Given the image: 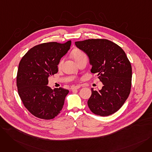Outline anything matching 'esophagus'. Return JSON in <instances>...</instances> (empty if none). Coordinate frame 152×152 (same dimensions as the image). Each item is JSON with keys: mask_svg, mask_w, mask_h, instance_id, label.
Returning <instances> with one entry per match:
<instances>
[{"mask_svg": "<svg viewBox=\"0 0 152 152\" xmlns=\"http://www.w3.org/2000/svg\"><path fill=\"white\" fill-rule=\"evenodd\" d=\"M80 87H81L80 86H76L72 87L71 89H72V91H74V90H76V89H79V88H80Z\"/></svg>", "mask_w": 152, "mask_h": 152, "instance_id": "34e87169", "label": "esophagus"}]
</instances>
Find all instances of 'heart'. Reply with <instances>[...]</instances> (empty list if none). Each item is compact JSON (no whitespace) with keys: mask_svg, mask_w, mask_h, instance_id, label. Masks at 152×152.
<instances>
[{"mask_svg":"<svg viewBox=\"0 0 152 152\" xmlns=\"http://www.w3.org/2000/svg\"><path fill=\"white\" fill-rule=\"evenodd\" d=\"M71 56L73 57V58L76 62H78L79 61H80L83 59L87 58L86 54L83 51H82L81 50L79 49H77V48L74 49L73 50H72ZM63 59H61L59 61V62L58 63V67L59 68L61 67V66L63 65Z\"/></svg>","mask_w":152,"mask_h":152,"instance_id":"b5f03b06","label":"heart"}]
</instances>
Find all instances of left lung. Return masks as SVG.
I'll use <instances>...</instances> for the list:
<instances>
[{"mask_svg":"<svg viewBox=\"0 0 152 152\" xmlns=\"http://www.w3.org/2000/svg\"><path fill=\"white\" fill-rule=\"evenodd\" d=\"M89 57L95 73L103 83L102 89L94 91L87 102L92 112L101 116L112 115L120 108L131 92L132 67L124 51L116 44L104 39L75 42Z\"/></svg>","mask_w":152,"mask_h":152,"instance_id":"left-lung-1","label":"left lung"}]
</instances>
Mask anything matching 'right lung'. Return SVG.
<instances>
[{
    "label": "right lung",
    "mask_w": 152,
    "mask_h": 152,
    "mask_svg": "<svg viewBox=\"0 0 152 152\" xmlns=\"http://www.w3.org/2000/svg\"><path fill=\"white\" fill-rule=\"evenodd\" d=\"M71 41L37 45L23 56L18 66L17 86L24 106L34 116L51 119L61 110L69 91L47 86L49 76L58 72V63L70 49Z\"/></svg>",
    "instance_id": "1"
}]
</instances>
